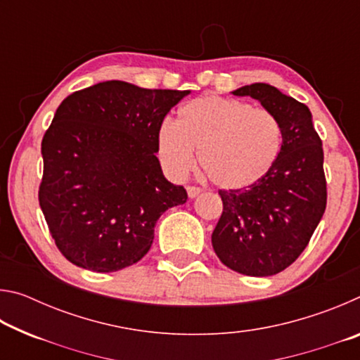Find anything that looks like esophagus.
Returning <instances> with one entry per match:
<instances>
[{
    "mask_svg": "<svg viewBox=\"0 0 360 360\" xmlns=\"http://www.w3.org/2000/svg\"><path fill=\"white\" fill-rule=\"evenodd\" d=\"M200 193H202V188H200V187H193V186H188V187H187V195H188V198H195V197H198Z\"/></svg>",
    "mask_w": 360,
    "mask_h": 360,
    "instance_id": "obj_1",
    "label": "esophagus"
}]
</instances>
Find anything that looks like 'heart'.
<instances>
[{
    "label": "heart",
    "instance_id": "heart-1",
    "mask_svg": "<svg viewBox=\"0 0 360 360\" xmlns=\"http://www.w3.org/2000/svg\"><path fill=\"white\" fill-rule=\"evenodd\" d=\"M283 144L275 114L246 101L206 95L182 105L178 124L163 122L157 154L165 172L184 178L195 163L217 187L240 191L259 182L278 160Z\"/></svg>",
    "mask_w": 360,
    "mask_h": 360
}]
</instances>
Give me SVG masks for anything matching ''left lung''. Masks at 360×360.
Segmentation results:
<instances>
[{
    "label": "left lung",
    "mask_w": 360,
    "mask_h": 360,
    "mask_svg": "<svg viewBox=\"0 0 360 360\" xmlns=\"http://www.w3.org/2000/svg\"><path fill=\"white\" fill-rule=\"evenodd\" d=\"M231 94L251 96L275 114L283 144L275 165L259 182L240 191H219L224 211L211 241L230 270L271 276L295 262L324 214V152L307 105L264 82Z\"/></svg>",
    "instance_id": "left-lung-1"
}]
</instances>
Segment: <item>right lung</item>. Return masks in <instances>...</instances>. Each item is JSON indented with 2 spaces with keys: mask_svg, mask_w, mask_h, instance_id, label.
Segmentation results:
<instances>
[{
  "mask_svg": "<svg viewBox=\"0 0 360 360\" xmlns=\"http://www.w3.org/2000/svg\"><path fill=\"white\" fill-rule=\"evenodd\" d=\"M191 90L106 81L70 95L42 138L39 206L66 259L96 273L141 260L187 192L163 176L157 131Z\"/></svg>",
  "mask_w": 360,
  "mask_h": 360,
  "instance_id": "1",
  "label": "right lung"
}]
</instances>
